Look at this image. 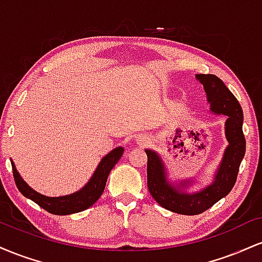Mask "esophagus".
Instances as JSON below:
<instances>
[{"label":"esophagus","instance_id":"34e87169","mask_svg":"<svg viewBox=\"0 0 262 262\" xmlns=\"http://www.w3.org/2000/svg\"><path fill=\"white\" fill-rule=\"evenodd\" d=\"M149 140L150 139H149L148 135H138V137H137V141L139 144H146Z\"/></svg>","mask_w":262,"mask_h":262}]
</instances>
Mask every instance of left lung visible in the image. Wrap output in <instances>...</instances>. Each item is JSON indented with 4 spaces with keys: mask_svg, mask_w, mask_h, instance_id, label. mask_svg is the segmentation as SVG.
Masks as SVG:
<instances>
[{
    "mask_svg": "<svg viewBox=\"0 0 262 262\" xmlns=\"http://www.w3.org/2000/svg\"><path fill=\"white\" fill-rule=\"evenodd\" d=\"M196 77L204 87L210 103V111L228 117L225 122V137L229 145L225 149L214 182L197 193L188 194L181 192L180 188H175L166 181L160 156L151 150H145L148 155L146 172L150 194L164 208L186 215L203 213L229 193L236 182L240 162L245 155L246 146L243 133V110L235 96L215 75L200 74L196 75Z\"/></svg>",
    "mask_w": 262,
    "mask_h": 262,
    "instance_id": "8db88e82",
    "label": "left lung"
}]
</instances>
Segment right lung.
<instances>
[{"label":"right lung","instance_id":"obj_1","mask_svg":"<svg viewBox=\"0 0 262 262\" xmlns=\"http://www.w3.org/2000/svg\"><path fill=\"white\" fill-rule=\"evenodd\" d=\"M123 151H124V149L122 146H119V148H116L110 154L104 156L100 162V165H98L97 170L93 173L92 179L90 180V182L81 191L76 192L74 194H70V196L47 197L38 193V192L32 189L20 179L19 173L17 172L13 162H11L12 170H13L14 182H16L18 191L23 196L32 200L33 202L37 203L38 206H40L47 212L56 215L73 214V213H77L81 212V210L87 209L101 197V194L104 191V187H106L107 177L110 175L111 170L113 169L114 165L121 159Z\"/></svg>","mask_w":262,"mask_h":262}]
</instances>
